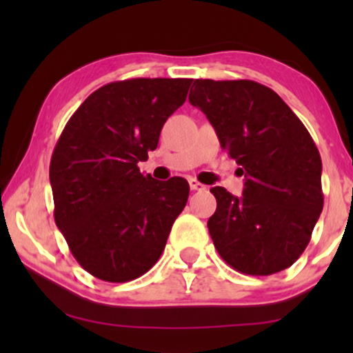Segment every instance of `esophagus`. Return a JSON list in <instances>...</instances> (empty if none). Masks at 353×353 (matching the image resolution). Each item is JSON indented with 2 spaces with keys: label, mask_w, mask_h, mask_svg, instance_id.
Segmentation results:
<instances>
[{
  "label": "esophagus",
  "mask_w": 353,
  "mask_h": 353,
  "mask_svg": "<svg viewBox=\"0 0 353 353\" xmlns=\"http://www.w3.org/2000/svg\"><path fill=\"white\" fill-rule=\"evenodd\" d=\"M189 188H190V190H204L205 185L201 184L199 181H196V179H192V177H190V179H189Z\"/></svg>",
  "instance_id": "34e87169"
}]
</instances>
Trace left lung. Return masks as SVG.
Wrapping results in <instances>:
<instances>
[{
  "instance_id": "1",
  "label": "left lung",
  "mask_w": 353,
  "mask_h": 353,
  "mask_svg": "<svg viewBox=\"0 0 353 353\" xmlns=\"http://www.w3.org/2000/svg\"><path fill=\"white\" fill-rule=\"evenodd\" d=\"M189 103L241 165L244 194L212 188L208 221L219 255L247 275H270L301 257L322 212V159L314 139L272 89L255 81L196 79Z\"/></svg>"
}]
</instances>
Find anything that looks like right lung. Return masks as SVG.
<instances>
[{"label": "right lung", "instance_id": "1", "mask_svg": "<svg viewBox=\"0 0 353 353\" xmlns=\"http://www.w3.org/2000/svg\"><path fill=\"white\" fill-rule=\"evenodd\" d=\"M190 83H109L76 109L56 143L50 164L56 225L79 265L101 281L129 282L148 272L185 208L188 181H156L137 164L157 148Z\"/></svg>", "mask_w": 353, "mask_h": 353}]
</instances>
